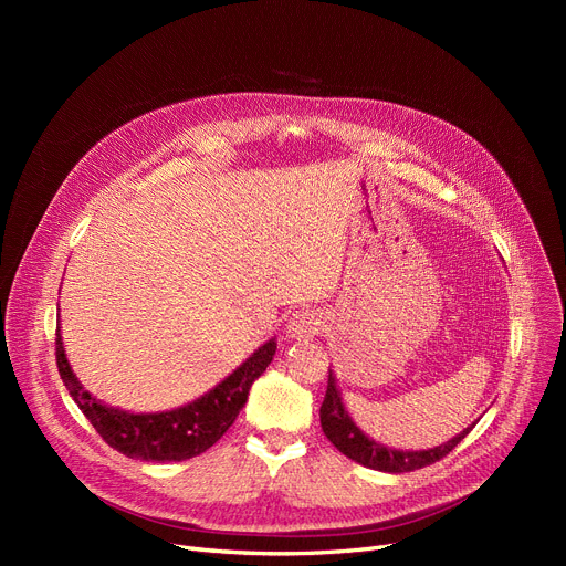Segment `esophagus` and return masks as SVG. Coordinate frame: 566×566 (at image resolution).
Segmentation results:
<instances>
[{
	"label": "esophagus",
	"mask_w": 566,
	"mask_h": 566,
	"mask_svg": "<svg viewBox=\"0 0 566 566\" xmlns=\"http://www.w3.org/2000/svg\"><path fill=\"white\" fill-rule=\"evenodd\" d=\"M323 323H325V318L318 310H298L295 314H291V318L286 323V335L291 339L307 342V339H314L323 331Z\"/></svg>",
	"instance_id": "esophagus-1"
}]
</instances>
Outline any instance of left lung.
<instances>
[{
	"mask_svg": "<svg viewBox=\"0 0 566 566\" xmlns=\"http://www.w3.org/2000/svg\"><path fill=\"white\" fill-rule=\"evenodd\" d=\"M321 427L325 438H328L335 448L353 459L355 463H363L371 470H382V472H410V470H420L424 465H431L440 461L442 457H448L457 444L470 433L472 427L454 436L452 440L438 444L433 450H420V452H401L385 448V444L367 438L358 427L353 424L348 418V412L342 403V395L337 390L335 376L331 371L328 376V390H325V399L321 403Z\"/></svg>",
	"mask_w": 566,
	"mask_h": 566,
	"instance_id": "1",
	"label": "left lung"
}]
</instances>
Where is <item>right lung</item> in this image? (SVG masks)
<instances>
[{"instance_id": "add662e5", "label": "right lung", "mask_w": 566, "mask_h": 566, "mask_svg": "<svg viewBox=\"0 0 566 566\" xmlns=\"http://www.w3.org/2000/svg\"><path fill=\"white\" fill-rule=\"evenodd\" d=\"M54 346L59 376H62L73 401L84 412V418L92 422L109 448L142 461H186L213 448L238 418V412L248 401L252 382L273 363V355L277 350L275 339L265 342L211 392L184 408L135 415L101 403L82 388V382L75 378L66 360L59 328Z\"/></svg>"}]
</instances>
